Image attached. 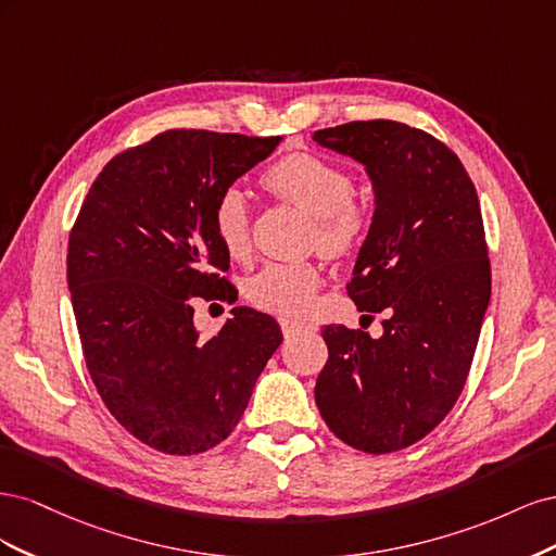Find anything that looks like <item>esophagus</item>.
<instances>
[{
	"instance_id": "esophagus-1",
	"label": "esophagus",
	"mask_w": 556,
	"mask_h": 556,
	"mask_svg": "<svg viewBox=\"0 0 556 556\" xmlns=\"http://www.w3.org/2000/svg\"><path fill=\"white\" fill-rule=\"evenodd\" d=\"M280 327H282V333L288 336H296V333H306V331H315V325H308V323H301V319H292V317H280Z\"/></svg>"
}]
</instances>
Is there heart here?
I'll use <instances>...</instances> for the list:
<instances>
[{
	"instance_id": "1",
	"label": "heart",
	"mask_w": 556,
	"mask_h": 556,
	"mask_svg": "<svg viewBox=\"0 0 556 556\" xmlns=\"http://www.w3.org/2000/svg\"><path fill=\"white\" fill-rule=\"evenodd\" d=\"M264 188L315 217L317 245L329 255H345L364 239L366 211L352 201L355 180L343 169L308 153L282 157L264 172ZM213 233L231 257L250 250V206L241 188H227L213 206ZM319 285L317 266L308 262H268L248 280L252 304L274 313H301L313 304Z\"/></svg>"
}]
</instances>
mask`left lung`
I'll list each match as a JSON object with an SVG mask.
<instances>
[{
    "mask_svg": "<svg viewBox=\"0 0 556 556\" xmlns=\"http://www.w3.org/2000/svg\"><path fill=\"white\" fill-rule=\"evenodd\" d=\"M313 141L364 166L374 217L348 282L382 333L325 327L315 382L327 427L350 447L396 452L457 403L492 296L480 201L464 164L431 134L394 121L348 123Z\"/></svg>",
    "mask_w": 556,
    "mask_h": 556,
    "instance_id": "obj_1",
    "label": "left lung"
}]
</instances>
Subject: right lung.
Here are the masks:
<instances>
[{
    "label": "right lung",
    "mask_w": 556,
    "mask_h": 556,
    "mask_svg": "<svg viewBox=\"0 0 556 556\" xmlns=\"http://www.w3.org/2000/svg\"><path fill=\"white\" fill-rule=\"evenodd\" d=\"M280 137L169 129L115 155L83 201L66 250L88 371L111 415L166 454H199L239 425L282 343L271 315L248 306L204 341L194 296H231L213 274L229 255L213 206Z\"/></svg>",
    "instance_id": "add662e5"
}]
</instances>
